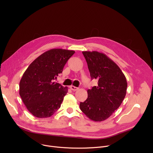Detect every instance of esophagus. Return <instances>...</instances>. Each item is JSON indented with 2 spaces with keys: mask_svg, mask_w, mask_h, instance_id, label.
Segmentation results:
<instances>
[{
  "mask_svg": "<svg viewBox=\"0 0 153 153\" xmlns=\"http://www.w3.org/2000/svg\"><path fill=\"white\" fill-rule=\"evenodd\" d=\"M70 89H71V90H73V91H77V90L79 89V88H77V87H76V86H73V85L70 86Z\"/></svg>",
  "mask_w": 153,
  "mask_h": 153,
  "instance_id": "esophagus-1",
  "label": "esophagus"
}]
</instances>
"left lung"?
<instances>
[{
  "label": "left lung",
  "mask_w": 153,
  "mask_h": 153,
  "mask_svg": "<svg viewBox=\"0 0 153 153\" xmlns=\"http://www.w3.org/2000/svg\"><path fill=\"white\" fill-rule=\"evenodd\" d=\"M91 79L98 85L88 90V98L80 103L81 111L91 120H106L116 110L124 99L127 82L118 65L105 54L97 51L82 52Z\"/></svg>",
  "instance_id": "8db88e82"
}]
</instances>
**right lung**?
<instances>
[{"label": "right lung", "instance_id": "add662e5", "mask_svg": "<svg viewBox=\"0 0 153 153\" xmlns=\"http://www.w3.org/2000/svg\"><path fill=\"white\" fill-rule=\"evenodd\" d=\"M74 53L59 48L48 50L36 58L24 73L19 94L34 116L49 117L60 108L68 88L54 80Z\"/></svg>", "mask_w": 153, "mask_h": 153}]
</instances>
